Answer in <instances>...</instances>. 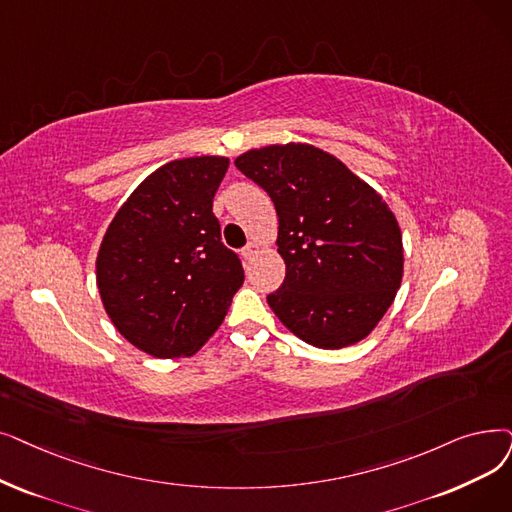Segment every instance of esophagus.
Listing matches in <instances>:
<instances>
[{"instance_id":"obj_1","label":"esophagus","mask_w":512,"mask_h":512,"mask_svg":"<svg viewBox=\"0 0 512 512\" xmlns=\"http://www.w3.org/2000/svg\"><path fill=\"white\" fill-rule=\"evenodd\" d=\"M257 253H259V244H257V242H249L247 247L242 249V257L247 259V261H251V259H253Z\"/></svg>"}]
</instances>
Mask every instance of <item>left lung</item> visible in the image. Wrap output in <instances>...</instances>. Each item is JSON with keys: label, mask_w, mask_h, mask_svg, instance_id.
<instances>
[{"label": "left lung", "mask_w": 512, "mask_h": 512, "mask_svg": "<svg viewBox=\"0 0 512 512\" xmlns=\"http://www.w3.org/2000/svg\"><path fill=\"white\" fill-rule=\"evenodd\" d=\"M234 165L270 194L286 276L268 297L278 320L320 349L360 343L404 276L402 230L385 198L330 152L288 142Z\"/></svg>", "instance_id": "8db88e82"}]
</instances>
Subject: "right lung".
Returning a JSON list of instances; mask_svg holds the SVG:
<instances>
[{"label": "right lung", "mask_w": 512, "mask_h": 512, "mask_svg": "<svg viewBox=\"0 0 512 512\" xmlns=\"http://www.w3.org/2000/svg\"><path fill=\"white\" fill-rule=\"evenodd\" d=\"M228 157L165 163L129 194L102 238L96 282L110 322L152 358H190L224 322L244 282L213 196Z\"/></svg>", "instance_id": "1"}]
</instances>
